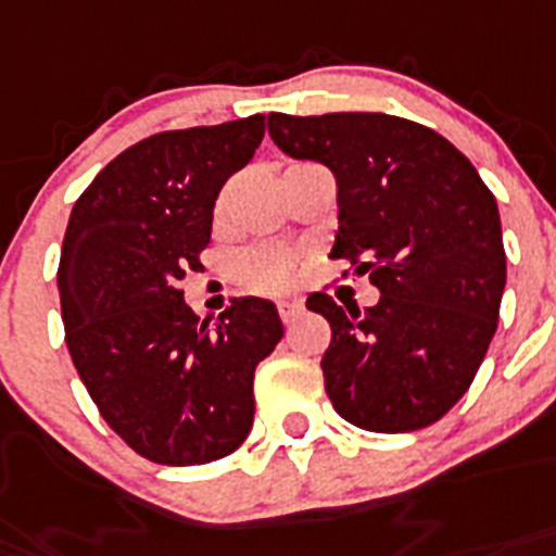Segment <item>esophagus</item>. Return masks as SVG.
<instances>
[{
    "label": "esophagus",
    "instance_id": "1",
    "mask_svg": "<svg viewBox=\"0 0 556 556\" xmlns=\"http://www.w3.org/2000/svg\"><path fill=\"white\" fill-rule=\"evenodd\" d=\"M304 313V304L299 299H288V302H279V318H282L285 326L293 324L299 315Z\"/></svg>",
    "mask_w": 556,
    "mask_h": 556
}]
</instances>
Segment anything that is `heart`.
I'll list each match as a JSON object with an SVG mask.
<instances>
[{"label": "heart", "mask_w": 556, "mask_h": 556, "mask_svg": "<svg viewBox=\"0 0 556 556\" xmlns=\"http://www.w3.org/2000/svg\"><path fill=\"white\" fill-rule=\"evenodd\" d=\"M293 257L285 249H249L238 257V277L247 288L279 293L290 282Z\"/></svg>", "instance_id": "obj_1"}]
</instances>
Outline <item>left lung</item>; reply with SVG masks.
Listing matches in <instances>:
<instances>
[{
    "mask_svg": "<svg viewBox=\"0 0 556 556\" xmlns=\"http://www.w3.org/2000/svg\"><path fill=\"white\" fill-rule=\"evenodd\" d=\"M268 134L334 173L331 257L381 290L365 309L307 299L331 326L320 359L331 406L372 433L428 428L464 397L500 320L507 266L494 194L442 134L392 114L271 112Z\"/></svg>",
    "mask_w": 556,
    "mask_h": 556,
    "instance_id": "obj_1",
    "label": "left lung"
}]
</instances>
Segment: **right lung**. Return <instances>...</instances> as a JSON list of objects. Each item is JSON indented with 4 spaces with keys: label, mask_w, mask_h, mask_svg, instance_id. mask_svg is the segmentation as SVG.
<instances>
[{
    "label": "right lung",
    "mask_w": 556,
    "mask_h": 556,
    "mask_svg": "<svg viewBox=\"0 0 556 556\" xmlns=\"http://www.w3.org/2000/svg\"><path fill=\"white\" fill-rule=\"evenodd\" d=\"M263 121L153 134L109 161L71 211L56 271L67 351L109 428L153 464H211L241 447L254 367L282 340L266 299H232L207 326L180 290Z\"/></svg>",
    "instance_id": "right-lung-1"
}]
</instances>
